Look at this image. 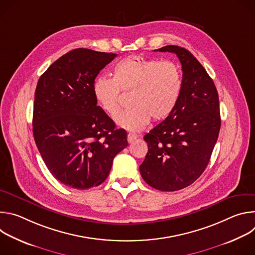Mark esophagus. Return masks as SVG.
<instances>
[{
    "mask_svg": "<svg viewBox=\"0 0 255 255\" xmlns=\"http://www.w3.org/2000/svg\"><path fill=\"white\" fill-rule=\"evenodd\" d=\"M136 138H137V135L134 134V133H129V134L127 135V140H128L129 143L134 142V140H135Z\"/></svg>",
    "mask_w": 255,
    "mask_h": 255,
    "instance_id": "esophagus-1",
    "label": "esophagus"
}]
</instances>
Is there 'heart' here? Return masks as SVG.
Returning a JSON list of instances; mask_svg holds the SVG:
<instances>
[{
	"mask_svg": "<svg viewBox=\"0 0 255 255\" xmlns=\"http://www.w3.org/2000/svg\"><path fill=\"white\" fill-rule=\"evenodd\" d=\"M183 89L180 67L171 60L131 55L117 62L113 79L99 77L93 84L98 105L111 117L120 110L121 92L131 93L130 109L116 117L119 127L140 131L151 118L166 119L175 109Z\"/></svg>",
	"mask_w": 255,
	"mask_h": 255,
	"instance_id": "b5f03b06",
	"label": "heart"
}]
</instances>
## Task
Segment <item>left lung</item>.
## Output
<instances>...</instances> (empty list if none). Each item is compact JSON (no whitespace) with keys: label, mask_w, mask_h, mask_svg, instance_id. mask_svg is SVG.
Returning a JSON list of instances; mask_svg holds the SVG:
<instances>
[{"label":"left lung","mask_w":255,"mask_h":255,"mask_svg":"<svg viewBox=\"0 0 255 255\" xmlns=\"http://www.w3.org/2000/svg\"><path fill=\"white\" fill-rule=\"evenodd\" d=\"M154 51L176 54L183 69V89L173 112L144 136L148 152L139 169L150 187L173 192L192 185L210 161L221 127L219 96L189 50L166 45Z\"/></svg>","instance_id":"left-lung-1"}]
</instances>
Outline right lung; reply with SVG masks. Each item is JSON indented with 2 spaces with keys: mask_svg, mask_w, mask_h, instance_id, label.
<instances>
[{
  "mask_svg": "<svg viewBox=\"0 0 255 255\" xmlns=\"http://www.w3.org/2000/svg\"><path fill=\"white\" fill-rule=\"evenodd\" d=\"M117 54L74 49L54 61L35 91L33 135L48 170L77 190L101 185L127 133L97 105L93 84Z\"/></svg>",
  "mask_w": 255,
  "mask_h": 255,
  "instance_id": "add662e5",
  "label": "right lung"
}]
</instances>
